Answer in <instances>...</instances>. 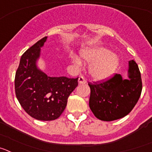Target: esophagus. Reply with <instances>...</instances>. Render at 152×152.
<instances>
[{
    "mask_svg": "<svg viewBox=\"0 0 152 152\" xmlns=\"http://www.w3.org/2000/svg\"><path fill=\"white\" fill-rule=\"evenodd\" d=\"M86 82H87V80H86V79L84 78V76H81V75H80V77H79V78H78V83H79V84H85Z\"/></svg>",
    "mask_w": 152,
    "mask_h": 152,
    "instance_id": "obj_1",
    "label": "esophagus"
}]
</instances>
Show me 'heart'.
<instances>
[{
  "label": "heart",
  "mask_w": 152,
  "mask_h": 152,
  "mask_svg": "<svg viewBox=\"0 0 152 152\" xmlns=\"http://www.w3.org/2000/svg\"><path fill=\"white\" fill-rule=\"evenodd\" d=\"M81 56L84 61L91 63L89 72L96 80H103L110 77L118 65V58L103 47L88 48L82 51ZM72 58L77 66L81 65L82 61L78 56H72Z\"/></svg>",
  "instance_id": "1"
}]
</instances>
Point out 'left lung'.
<instances>
[{
    "instance_id": "left-lung-1",
    "label": "left lung",
    "mask_w": 152,
    "mask_h": 152,
    "mask_svg": "<svg viewBox=\"0 0 152 152\" xmlns=\"http://www.w3.org/2000/svg\"><path fill=\"white\" fill-rule=\"evenodd\" d=\"M129 78L120 75L103 82L89 83V106L93 113L103 121H113L128 115L141 96V73L134 60L129 61Z\"/></svg>"
}]
</instances>
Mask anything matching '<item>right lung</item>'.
<instances>
[{"mask_svg":"<svg viewBox=\"0 0 152 152\" xmlns=\"http://www.w3.org/2000/svg\"><path fill=\"white\" fill-rule=\"evenodd\" d=\"M46 39L45 36L39 40L21 56L15 75V93L29 116L51 121L64 110L68 96L78 84V77H49L37 68L36 61Z\"/></svg>","mask_w":152,"mask_h":152,"instance_id":"obj_1","label":"right lung"}]
</instances>
